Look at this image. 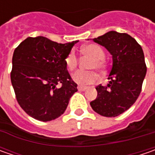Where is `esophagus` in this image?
<instances>
[{"label": "esophagus", "instance_id": "34e87169", "mask_svg": "<svg viewBox=\"0 0 155 155\" xmlns=\"http://www.w3.org/2000/svg\"><path fill=\"white\" fill-rule=\"evenodd\" d=\"M78 91H85L87 89L86 86H81V85H79V86H78Z\"/></svg>", "mask_w": 155, "mask_h": 155}]
</instances>
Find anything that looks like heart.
Returning a JSON list of instances; mask_svg holds the SVG:
<instances>
[{
  "label": "heart",
  "instance_id": "1",
  "mask_svg": "<svg viewBox=\"0 0 155 155\" xmlns=\"http://www.w3.org/2000/svg\"><path fill=\"white\" fill-rule=\"evenodd\" d=\"M82 52L84 55L92 58L88 65V68L91 70H97L100 73L104 72V71L105 70V63H104L105 52L101 46L95 44H90L82 48ZM64 62L66 68L70 71H74L78 65V58L74 51L69 52V54L64 59ZM72 79L78 84H82V85L91 84L97 81V75L94 71H78L72 75Z\"/></svg>",
  "mask_w": 155,
  "mask_h": 155
}]
</instances>
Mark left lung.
<instances>
[{"instance_id": "obj_1", "label": "left lung", "mask_w": 155, "mask_h": 155, "mask_svg": "<svg viewBox=\"0 0 155 155\" xmlns=\"http://www.w3.org/2000/svg\"><path fill=\"white\" fill-rule=\"evenodd\" d=\"M112 55L113 64L107 86L99 84L97 97L91 102L95 112L115 117L128 110L137 100L147 73L142 48L127 33L110 31L93 39Z\"/></svg>"}]
</instances>
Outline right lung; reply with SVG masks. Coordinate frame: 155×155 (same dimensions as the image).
<instances>
[{
    "mask_svg": "<svg viewBox=\"0 0 155 155\" xmlns=\"http://www.w3.org/2000/svg\"><path fill=\"white\" fill-rule=\"evenodd\" d=\"M77 42L60 44L42 36L28 37L15 48L11 82L16 100L27 115L49 122L64 114L78 91L64 62Z\"/></svg>",
    "mask_w": 155,
    "mask_h": 155,
    "instance_id": "obj_1",
    "label": "right lung"
}]
</instances>
